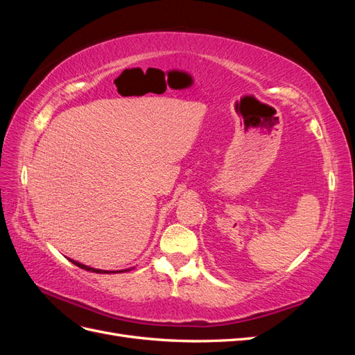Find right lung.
<instances>
[{
	"mask_svg": "<svg viewBox=\"0 0 355 355\" xmlns=\"http://www.w3.org/2000/svg\"><path fill=\"white\" fill-rule=\"evenodd\" d=\"M73 265H77V266H80L81 270H85V271H92V272H98V274H116V272H125V271H130L132 268H127V270H120V271H106V270H98V268H92V266H87V265H84V263H80V262H77V261H73V259H69Z\"/></svg>",
	"mask_w": 355,
	"mask_h": 355,
	"instance_id": "1",
	"label": "right lung"
}]
</instances>
